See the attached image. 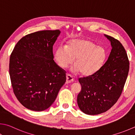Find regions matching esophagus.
<instances>
[{"instance_id": "obj_1", "label": "esophagus", "mask_w": 135, "mask_h": 135, "mask_svg": "<svg viewBox=\"0 0 135 135\" xmlns=\"http://www.w3.org/2000/svg\"><path fill=\"white\" fill-rule=\"evenodd\" d=\"M73 81H74V78L72 77V76L70 74H67L66 75V83L68 84V83L73 82Z\"/></svg>"}]
</instances>
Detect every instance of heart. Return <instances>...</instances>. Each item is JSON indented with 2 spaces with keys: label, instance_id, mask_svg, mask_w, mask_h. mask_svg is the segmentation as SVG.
I'll use <instances>...</instances> for the list:
<instances>
[{
  "label": "heart",
  "instance_id": "b5f03b06",
  "mask_svg": "<svg viewBox=\"0 0 135 135\" xmlns=\"http://www.w3.org/2000/svg\"><path fill=\"white\" fill-rule=\"evenodd\" d=\"M106 58V50L101 46L85 39H73L68 41L65 48L60 46L54 52V58L58 65L66 69L73 64V71L81 72L84 76L96 73L103 64Z\"/></svg>",
  "mask_w": 135,
  "mask_h": 135
}]
</instances>
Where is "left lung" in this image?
Segmentation results:
<instances>
[{
  "mask_svg": "<svg viewBox=\"0 0 135 135\" xmlns=\"http://www.w3.org/2000/svg\"><path fill=\"white\" fill-rule=\"evenodd\" d=\"M104 36L112 48L108 59L94 74L78 80L81 90L77 96L78 106L89 115L102 113L116 103L129 73V61L123 46L112 36Z\"/></svg>",
  "mask_w": 135,
  "mask_h": 135,
  "instance_id": "8db88e82",
  "label": "left lung"
}]
</instances>
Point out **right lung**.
<instances>
[{
    "mask_svg": "<svg viewBox=\"0 0 135 135\" xmlns=\"http://www.w3.org/2000/svg\"><path fill=\"white\" fill-rule=\"evenodd\" d=\"M60 30L28 34L10 57L9 74L17 99L33 111H44L56 99L66 81L65 71L54 61L52 47Z\"/></svg>",
    "mask_w": 135,
    "mask_h": 135,
    "instance_id": "1",
    "label": "right lung"
}]
</instances>
